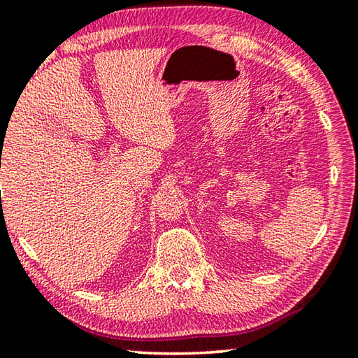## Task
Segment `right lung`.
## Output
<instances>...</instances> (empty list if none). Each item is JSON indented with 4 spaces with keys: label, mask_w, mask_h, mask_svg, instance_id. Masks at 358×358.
<instances>
[{
    "label": "right lung",
    "mask_w": 358,
    "mask_h": 358,
    "mask_svg": "<svg viewBox=\"0 0 358 358\" xmlns=\"http://www.w3.org/2000/svg\"><path fill=\"white\" fill-rule=\"evenodd\" d=\"M1 143H3V142H1Z\"/></svg>",
    "instance_id": "1"
}]
</instances>
